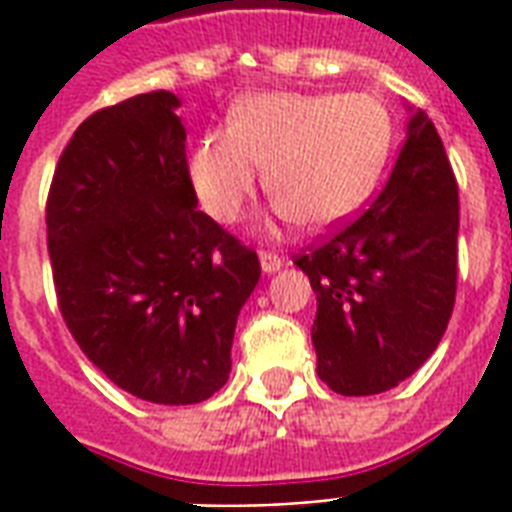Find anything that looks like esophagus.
Instances as JSON below:
<instances>
[{"label":"esophagus","mask_w":512,"mask_h":512,"mask_svg":"<svg viewBox=\"0 0 512 512\" xmlns=\"http://www.w3.org/2000/svg\"><path fill=\"white\" fill-rule=\"evenodd\" d=\"M260 265L265 273H276L284 265V260L276 252H260Z\"/></svg>","instance_id":"esophagus-1"}]
</instances>
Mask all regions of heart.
I'll return each instance as SVG.
<instances>
[{
	"instance_id": "1",
	"label": "heart",
	"mask_w": 512,
	"mask_h": 512,
	"mask_svg": "<svg viewBox=\"0 0 512 512\" xmlns=\"http://www.w3.org/2000/svg\"><path fill=\"white\" fill-rule=\"evenodd\" d=\"M392 142V115L373 93H263L195 142L190 177L206 212L236 220L263 166L273 212L327 228L368 201Z\"/></svg>"
}]
</instances>
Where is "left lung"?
I'll return each instance as SVG.
<instances>
[{
    "label": "left lung",
    "mask_w": 512,
    "mask_h": 512,
    "mask_svg": "<svg viewBox=\"0 0 512 512\" xmlns=\"http://www.w3.org/2000/svg\"><path fill=\"white\" fill-rule=\"evenodd\" d=\"M459 187L424 109L389 182L341 230L295 257L317 292V373L346 397L392 389L427 362L456 300Z\"/></svg>",
    "instance_id": "obj_1"
}]
</instances>
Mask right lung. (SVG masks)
<instances>
[{
  "label": "right lung",
  "mask_w": 512,
  "mask_h": 512,
  "mask_svg": "<svg viewBox=\"0 0 512 512\" xmlns=\"http://www.w3.org/2000/svg\"><path fill=\"white\" fill-rule=\"evenodd\" d=\"M179 99L139 93L93 112L58 158L48 252L83 354L128 395L193 405L220 392L255 249L198 209Z\"/></svg>",
  "instance_id": "1"
}]
</instances>
